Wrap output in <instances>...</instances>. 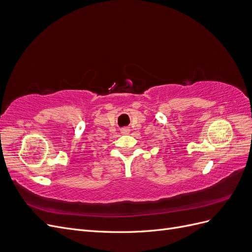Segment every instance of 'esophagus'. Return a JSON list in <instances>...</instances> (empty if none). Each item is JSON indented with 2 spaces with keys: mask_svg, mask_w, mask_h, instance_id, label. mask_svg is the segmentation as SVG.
<instances>
[{
  "mask_svg": "<svg viewBox=\"0 0 252 252\" xmlns=\"http://www.w3.org/2000/svg\"><path fill=\"white\" fill-rule=\"evenodd\" d=\"M129 132H130V129H129V127H124V128L121 129L122 134H129Z\"/></svg>",
  "mask_w": 252,
  "mask_h": 252,
  "instance_id": "obj_1",
  "label": "esophagus"
}]
</instances>
